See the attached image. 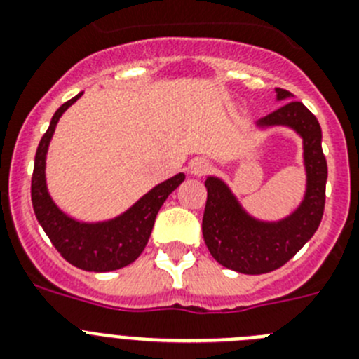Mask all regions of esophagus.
<instances>
[{
  "instance_id": "1",
  "label": "esophagus",
  "mask_w": 359,
  "mask_h": 359,
  "mask_svg": "<svg viewBox=\"0 0 359 359\" xmlns=\"http://www.w3.org/2000/svg\"><path fill=\"white\" fill-rule=\"evenodd\" d=\"M210 169H212V165H210V162L206 160V158H194L192 162L189 163V170L192 176H205L206 172H210Z\"/></svg>"
}]
</instances>
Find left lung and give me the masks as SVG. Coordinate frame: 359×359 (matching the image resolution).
<instances>
[{
  "mask_svg": "<svg viewBox=\"0 0 359 359\" xmlns=\"http://www.w3.org/2000/svg\"><path fill=\"white\" fill-rule=\"evenodd\" d=\"M278 100L290 92L276 88ZM258 126H288L302 137L306 194L301 206L287 219L262 222L245 212L219 177L205 182L206 206L203 236L213 258L242 274H265L283 267L315 235L325 205L327 163L322 153V130L317 117L299 101H288L258 121Z\"/></svg>",
  "mask_w": 359,
  "mask_h": 359,
  "instance_id": "left-lung-1",
  "label": "left lung"
}]
</instances>
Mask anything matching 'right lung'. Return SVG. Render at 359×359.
<instances>
[{"instance_id": "1", "label": "right lung", "mask_w": 359, "mask_h": 359, "mask_svg": "<svg viewBox=\"0 0 359 359\" xmlns=\"http://www.w3.org/2000/svg\"><path fill=\"white\" fill-rule=\"evenodd\" d=\"M83 92L62 104L42 135L35 153L32 176V205L39 224L49 236L51 244L71 265L88 272L117 271L139 258L153 231L158 210L162 208L170 192L182 185L185 174L180 172L140 197L128 212L107 222H80L65 215L55 203L46 187V153L58 119Z\"/></svg>"}]
</instances>
